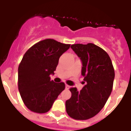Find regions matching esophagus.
<instances>
[{"label":"esophagus","mask_w":131,"mask_h":131,"mask_svg":"<svg viewBox=\"0 0 131 131\" xmlns=\"http://www.w3.org/2000/svg\"><path fill=\"white\" fill-rule=\"evenodd\" d=\"M66 89H69V86L68 85V84H66Z\"/></svg>","instance_id":"1"}]
</instances>
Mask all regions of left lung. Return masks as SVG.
<instances>
[{"label": "left lung", "instance_id": "8db88e82", "mask_svg": "<svg viewBox=\"0 0 131 131\" xmlns=\"http://www.w3.org/2000/svg\"><path fill=\"white\" fill-rule=\"evenodd\" d=\"M81 60L84 83L81 91L71 88V96L66 102V112L76 120L93 117L106 104L112 91L115 71L112 60L104 50L94 44L71 46Z\"/></svg>", "mask_w": 131, "mask_h": 131}]
</instances>
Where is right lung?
<instances>
[{
    "mask_svg": "<svg viewBox=\"0 0 131 131\" xmlns=\"http://www.w3.org/2000/svg\"><path fill=\"white\" fill-rule=\"evenodd\" d=\"M70 45L51 39L40 40L25 53L18 67V89L24 104L31 112L45 113L65 89L63 82L50 80L59 58Z\"/></svg>",
    "mask_w": 131,
    "mask_h": 131,
    "instance_id": "obj_1",
    "label": "right lung"
}]
</instances>
